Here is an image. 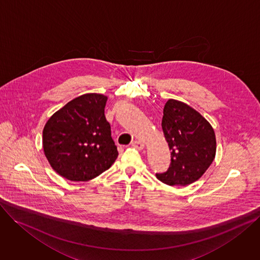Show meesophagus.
<instances>
[{"label":"esophagus","instance_id":"esophagus-1","mask_svg":"<svg viewBox=\"0 0 260 260\" xmlns=\"http://www.w3.org/2000/svg\"><path fill=\"white\" fill-rule=\"evenodd\" d=\"M131 146H132L133 148L137 149V150H142L143 148H145V143H143V142L140 141V140H134V141L131 143Z\"/></svg>","mask_w":260,"mask_h":260}]
</instances>
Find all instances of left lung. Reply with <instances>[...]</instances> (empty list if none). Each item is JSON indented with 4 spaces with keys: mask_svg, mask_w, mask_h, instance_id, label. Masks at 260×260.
Masks as SVG:
<instances>
[{
    "mask_svg": "<svg viewBox=\"0 0 260 260\" xmlns=\"http://www.w3.org/2000/svg\"><path fill=\"white\" fill-rule=\"evenodd\" d=\"M162 129L170 165L156 177L169 186H187L197 181L214 161L216 136L210 123L189 105L169 99L163 109Z\"/></svg>",
    "mask_w": 260,
    "mask_h": 260,
    "instance_id": "obj_1",
    "label": "left lung"
}]
</instances>
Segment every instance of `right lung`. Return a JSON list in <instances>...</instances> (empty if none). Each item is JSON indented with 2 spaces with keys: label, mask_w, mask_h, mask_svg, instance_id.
<instances>
[{
  "label": "right lung",
  "mask_w": 260,
  "mask_h": 260,
  "mask_svg": "<svg viewBox=\"0 0 260 260\" xmlns=\"http://www.w3.org/2000/svg\"><path fill=\"white\" fill-rule=\"evenodd\" d=\"M107 97L84 94L53 113L43 129V150L51 167L74 182L90 181L118 158L104 108Z\"/></svg>",
  "instance_id": "add662e5"
}]
</instances>
